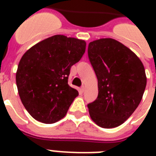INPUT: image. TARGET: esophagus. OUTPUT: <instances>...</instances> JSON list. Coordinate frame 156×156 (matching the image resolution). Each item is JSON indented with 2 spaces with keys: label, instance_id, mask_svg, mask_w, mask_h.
<instances>
[{
  "label": "esophagus",
  "instance_id": "obj_1",
  "mask_svg": "<svg viewBox=\"0 0 156 156\" xmlns=\"http://www.w3.org/2000/svg\"><path fill=\"white\" fill-rule=\"evenodd\" d=\"M81 91H82V92H84V91H85V86L84 85H83L81 87Z\"/></svg>",
  "mask_w": 156,
  "mask_h": 156
}]
</instances>
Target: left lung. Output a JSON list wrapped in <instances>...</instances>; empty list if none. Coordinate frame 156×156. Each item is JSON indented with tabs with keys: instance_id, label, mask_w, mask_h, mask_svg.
Listing matches in <instances>:
<instances>
[{
	"instance_id": "8db88e82",
	"label": "left lung",
	"mask_w": 156,
	"mask_h": 156,
	"mask_svg": "<svg viewBox=\"0 0 156 156\" xmlns=\"http://www.w3.org/2000/svg\"><path fill=\"white\" fill-rule=\"evenodd\" d=\"M88 57L99 90L97 99L87 104L90 118L102 128L121 126L142 100L147 85L144 66L129 48L110 38L90 42Z\"/></svg>"
}]
</instances>
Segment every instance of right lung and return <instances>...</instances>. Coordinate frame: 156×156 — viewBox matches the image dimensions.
<instances>
[{
    "label": "right lung",
    "mask_w": 156,
    "mask_h": 156,
    "mask_svg": "<svg viewBox=\"0 0 156 156\" xmlns=\"http://www.w3.org/2000/svg\"><path fill=\"white\" fill-rule=\"evenodd\" d=\"M86 42L56 35L24 53L16 73L21 101L33 118L55 123L66 116L78 90L69 87L71 66L80 61Z\"/></svg>",
    "instance_id": "add662e5"
}]
</instances>
